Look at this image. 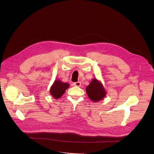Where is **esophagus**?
<instances>
[{"label":"esophagus","mask_w":154,"mask_h":154,"mask_svg":"<svg viewBox=\"0 0 154 154\" xmlns=\"http://www.w3.org/2000/svg\"><path fill=\"white\" fill-rule=\"evenodd\" d=\"M81 82H74L73 83V85L74 86H77V87H80L81 86Z\"/></svg>","instance_id":"esophagus-1"}]
</instances>
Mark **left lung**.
Segmentation results:
<instances>
[{"label": "left lung", "mask_w": 154, "mask_h": 154, "mask_svg": "<svg viewBox=\"0 0 154 154\" xmlns=\"http://www.w3.org/2000/svg\"><path fill=\"white\" fill-rule=\"evenodd\" d=\"M86 92L89 99L93 102L100 101L106 96L107 92L100 81L94 78L86 87Z\"/></svg>", "instance_id": "1"}]
</instances>
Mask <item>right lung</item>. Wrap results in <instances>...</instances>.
Masks as SVG:
<instances>
[{
    "instance_id": "obj_1",
    "label": "right lung",
    "mask_w": 154,
    "mask_h": 154,
    "mask_svg": "<svg viewBox=\"0 0 154 154\" xmlns=\"http://www.w3.org/2000/svg\"><path fill=\"white\" fill-rule=\"evenodd\" d=\"M69 87L68 83L62 82L60 80H55L50 88V94L54 99H59Z\"/></svg>"
}]
</instances>
